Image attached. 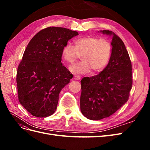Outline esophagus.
Wrapping results in <instances>:
<instances>
[{
  "instance_id": "esophagus-1",
  "label": "esophagus",
  "mask_w": 150,
  "mask_h": 150,
  "mask_svg": "<svg viewBox=\"0 0 150 150\" xmlns=\"http://www.w3.org/2000/svg\"><path fill=\"white\" fill-rule=\"evenodd\" d=\"M81 78V77L80 76H78V75H75L74 77V79L75 80H77V81H79Z\"/></svg>"
}]
</instances>
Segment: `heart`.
<instances>
[{
    "mask_svg": "<svg viewBox=\"0 0 150 150\" xmlns=\"http://www.w3.org/2000/svg\"><path fill=\"white\" fill-rule=\"evenodd\" d=\"M75 44V46L66 44L62 51V58L69 64H73L82 55V61L70 67L72 73L85 74L91 69L94 72H99L104 69L112 51L107 39L88 36L77 39Z\"/></svg>",
    "mask_w": 150,
    "mask_h": 150,
    "instance_id": "b5f03b06",
    "label": "heart"
}]
</instances>
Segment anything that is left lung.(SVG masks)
I'll return each mask as SVG.
<instances>
[{"label":"left lung","instance_id":"8db88e82","mask_svg":"<svg viewBox=\"0 0 150 150\" xmlns=\"http://www.w3.org/2000/svg\"><path fill=\"white\" fill-rule=\"evenodd\" d=\"M101 32L113 35L110 61L100 73L81 81V111L91 120L114 114L128 100L133 85L132 64L124 42L111 30Z\"/></svg>","mask_w":150,"mask_h":150}]
</instances>
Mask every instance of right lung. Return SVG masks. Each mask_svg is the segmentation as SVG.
I'll list each match as a JSON object with an SVG mask.
<instances>
[{"label": "right lung", "mask_w": 150, "mask_h": 150, "mask_svg": "<svg viewBox=\"0 0 150 150\" xmlns=\"http://www.w3.org/2000/svg\"><path fill=\"white\" fill-rule=\"evenodd\" d=\"M78 32L48 27L32 38L17 67L18 99L35 117H44L56 111L61 89L72 74L62 66V51Z\"/></svg>", "instance_id": "right-lung-1"}]
</instances>
